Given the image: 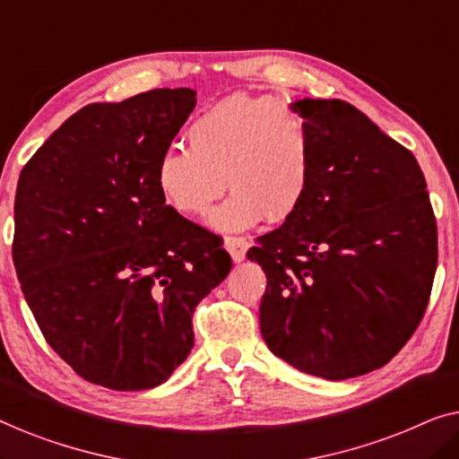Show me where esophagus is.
<instances>
[{"instance_id": "obj_1", "label": "esophagus", "mask_w": 459, "mask_h": 459, "mask_svg": "<svg viewBox=\"0 0 459 459\" xmlns=\"http://www.w3.org/2000/svg\"><path fill=\"white\" fill-rule=\"evenodd\" d=\"M223 247L230 253L231 261L240 263V261H244V256H247V250H248L250 244H248L247 238H242V236H225Z\"/></svg>"}]
</instances>
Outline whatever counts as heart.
Here are the masks:
<instances>
[{
	"label": "heart",
	"mask_w": 459,
	"mask_h": 459,
	"mask_svg": "<svg viewBox=\"0 0 459 459\" xmlns=\"http://www.w3.org/2000/svg\"><path fill=\"white\" fill-rule=\"evenodd\" d=\"M187 150L160 154L154 181L181 215L203 217L223 184L231 194L212 212L215 230L280 223L292 215L313 179V137L290 106L265 96L231 93L186 129Z\"/></svg>",
	"instance_id": "b5f03b06"
}]
</instances>
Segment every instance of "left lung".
Instances as JSON below:
<instances>
[{
	"instance_id": "8db88e82",
	"label": "left lung",
	"mask_w": 459,
	"mask_h": 459,
	"mask_svg": "<svg viewBox=\"0 0 459 459\" xmlns=\"http://www.w3.org/2000/svg\"><path fill=\"white\" fill-rule=\"evenodd\" d=\"M313 179L297 211L256 238L267 278L263 341L325 380L386 366L416 332L437 272V221L410 150L342 100H297Z\"/></svg>"
}]
</instances>
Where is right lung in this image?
Listing matches in <instances>:
<instances>
[{"label": "right lung", "mask_w": 459, "mask_h": 459, "mask_svg": "<svg viewBox=\"0 0 459 459\" xmlns=\"http://www.w3.org/2000/svg\"><path fill=\"white\" fill-rule=\"evenodd\" d=\"M194 106L187 87L85 106L18 178L24 299L49 347L112 391L169 380L194 347V309L231 269L221 238L165 204L154 181Z\"/></svg>", "instance_id": "right-lung-1"}]
</instances>
